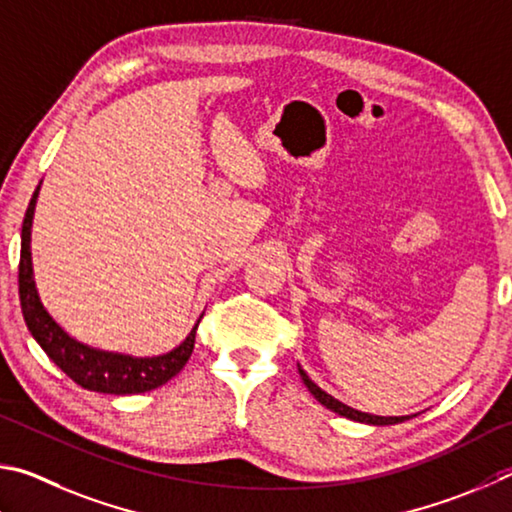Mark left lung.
Returning <instances> with one entry per match:
<instances>
[{"instance_id": "8db88e82", "label": "left lung", "mask_w": 512, "mask_h": 512, "mask_svg": "<svg viewBox=\"0 0 512 512\" xmlns=\"http://www.w3.org/2000/svg\"><path fill=\"white\" fill-rule=\"evenodd\" d=\"M299 373H301L303 384H306L312 396H315L326 409L335 411V414H339V416L357 420V423H369V425H396V423H402V420H409V416H373V414H364V411H357L353 407H348V405H344V402H339L333 396H328L326 391H321L317 384L308 378V373L303 371L301 366H299Z\"/></svg>"}]
</instances>
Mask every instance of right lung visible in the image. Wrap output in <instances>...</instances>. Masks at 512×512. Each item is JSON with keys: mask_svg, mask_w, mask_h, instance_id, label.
Returning <instances> with one entry per match:
<instances>
[{"mask_svg": "<svg viewBox=\"0 0 512 512\" xmlns=\"http://www.w3.org/2000/svg\"><path fill=\"white\" fill-rule=\"evenodd\" d=\"M38 193L40 186L35 188L22 222L20 274H17L22 315L26 321V328H29L35 342L40 344L42 351L49 355V360L56 364L62 373H67L71 380L89 391L128 396V393L152 391L161 387V384H166L170 378H175V375L184 369V364L193 353L195 330L200 321L193 326L184 342L173 348L170 353L157 357H132L121 353L98 351V348L76 342V339L69 337L65 330L51 319L49 312L44 310L38 297V290H35L31 263V224Z\"/></svg>", "mask_w": 512, "mask_h": 512, "instance_id": "obj_1", "label": "right lung"}]
</instances>
